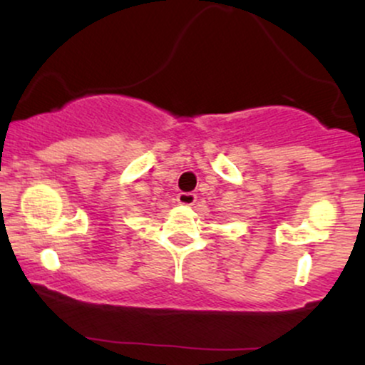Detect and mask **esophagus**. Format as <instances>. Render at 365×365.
<instances>
[{"mask_svg": "<svg viewBox=\"0 0 365 365\" xmlns=\"http://www.w3.org/2000/svg\"><path fill=\"white\" fill-rule=\"evenodd\" d=\"M177 200L178 204H182V206H192V204L197 200V195L192 194V192H180L177 195Z\"/></svg>", "mask_w": 365, "mask_h": 365, "instance_id": "1", "label": "esophagus"}]
</instances>
